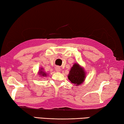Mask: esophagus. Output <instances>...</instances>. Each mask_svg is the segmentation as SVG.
<instances>
[{"label": "esophagus", "mask_w": 124, "mask_h": 124, "mask_svg": "<svg viewBox=\"0 0 124 124\" xmlns=\"http://www.w3.org/2000/svg\"><path fill=\"white\" fill-rule=\"evenodd\" d=\"M55 70H56V71H57V72H59V71H60L61 69L59 66H55Z\"/></svg>", "instance_id": "1"}]
</instances>
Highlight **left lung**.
Wrapping results in <instances>:
<instances>
[{
    "label": "left lung",
    "mask_w": 124,
    "mask_h": 124,
    "mask_svg": "<svg viewBox=\"0 0 124 124\" xmlns=\"http://www.w3.org/2000/svg\"><path fill=\"white\" fill-rule=\"evenodd\" d=\"M68 78L75 84L79 85L82 84L85 78V72L78 64H75L70 71Z\"/></svg>",
    "instance_id": "obj_1"
}]
</instances>
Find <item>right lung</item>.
<instances>
[{"label": "right lung", "mask_w": 124, "mask_h": 124, "mask_svg": "<svg viewBox=\"0 0 124 124\" xmlns=\"http://www.w3.org/2000/svg\"><path fill=\"white\" fill-rule=\"evenodd\" d=\"M41 70H42V69H41ZM40 75H42V76H46V73H44V72H43V71H40Z\"/></svg>", "instance_id": "1"}]
</instances>
